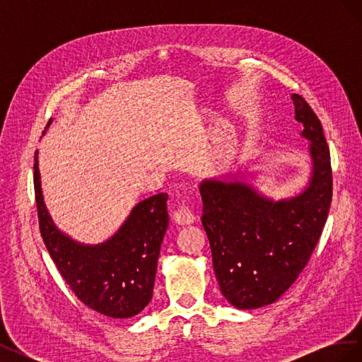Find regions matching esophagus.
I'll return each mask as SVG.
<instances>
[{"instance_id":"34e87169","label":"esophagus","mask_w":362,"mask_h":362,"mask_svg":"<svg viewBox=\"0 0 362 362\" xmlns=\"http://www.w3.org/2000/svg\"><path fill=\"white\" fill-rule=\"evenodd\" d=\"M194 214L192 213L190 208L187 205H182L180 210H177L172 216L173 223H177L180 226H185V225H192L194 222Z\"/></svg>"}]
</instances>
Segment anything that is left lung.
Here are the masks:
<instances>
[{
	"instance_id": "8db88e82",
	"label": "left lung",
	"mask_w": 362,
	"mask_h": 362,
	"mask_svg": "<svg viewBox=\"0 0 362 362\" xmlns=\"http://www.w3.org/2000/svg\"><path fill=\"white\" fill-rule=\"evenodd\" d=\"M294 119L310 141L311 173L305 187L273 199L252 181L229 172L199 184L202 225L223 298L238 310L270 305L298 279L322 235L332 199L331 156L319 117L293 93Z\"/></svg>"
}]
</instances>
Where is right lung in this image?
Listing matches in <instances>:
<instances>
[{
  "mask_svg": "<svg viewBox=\"0 0 362 362\" xmlns=\"http://www.w3.org/2000/svg\"><path fill=\"white\" fill-rule=\"evenodd\" d=\"M51 122L52 119L45 129ZM35 192L43 243L76 298L113 319L137 315L152 299L160 247L169 225L168 194L140 201L110 238L84 245L60 231L52 221L43 201L37 151Z\"/></svg>",
  "mask_w": 362,
  "mask_h": 362,
  "instance_id": "1",
  "label": "right lung"
}]
</instances>
